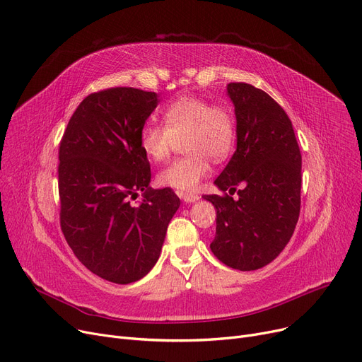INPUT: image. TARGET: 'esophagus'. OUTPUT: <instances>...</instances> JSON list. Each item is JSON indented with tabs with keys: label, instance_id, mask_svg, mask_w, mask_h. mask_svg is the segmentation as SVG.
Wrapping results in <instances>:
<instances>
[{
	"label": "esophagus",
	"instance_id": "obj_1",
	"mask_svg": "<svg viewBox=\"0 0 362 362\" xmlns=\"http://www.w3.org/2000/svg\"><path fill=\"white\" fill-rule=\"evenodd\" d=\"M179 197H180V198L183 199V202H186V204H191V202H195V201L199 199V197L195 195V194H183V192H179Z\"/></svg>",
	"mask_w": 362,
	"mask_h": 362
}]
</instances>
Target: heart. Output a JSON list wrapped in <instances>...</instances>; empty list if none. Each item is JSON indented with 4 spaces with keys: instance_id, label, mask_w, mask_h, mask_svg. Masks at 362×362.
I'll return each mask as SVG.
<instances>
[{
    "instance_id": "1",
    "label": "heart",
    "mask_w": 362,
    "mask_h": 362,
    "mask_svg": "<svg viewBox=\"0 0 362 362\" xmlns=\"http://www.w3.org/2000/svg\"><path fill=\"white\" fill-rule=\"evenodd\" d=\"M165 125L148 121L140 132V146L152 161H164L183 140L185 158L170 163L160 173V183L179 192H194L211 175L210 158L222 161L235 144V118L223 105L195 96H182L164 111Z\"/></svg>"
}]
</instances>
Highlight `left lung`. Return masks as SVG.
I'll list each match as a JSON object with an SVG mask.
<instances>
[{"mask_svg": "<svg viewBox=\"0 0 362 362\" xmlns=\"http://www.w3.org/2000/svg\"><path fill=\"white\" fill-rule=\"evenodd\" d=\"M228 96L237 117V151L214 180L239 199L204 195L216 211L213 255L229 268L256 271L288 244L300 213L302 155L293 124L268 93L230 83Z\"/></svg>", "mask_w": 362, "mask_h": 362, "instance_id": "left-lung-1", "label": "left lung"}]
</instances>
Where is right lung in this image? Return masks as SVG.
I'll list each match as a JSON object with an SVG mask.
<instances>
[{
	"label": "right lung",
	"instance_id": "obj_1",
	"mask_svg": "<svg viewBox=\"0 0 362 362\" xmlns=\"http://www.w3.org/2000/svg\"><path fill=\"white\" fill-rule=\"evenodd\" d=\"M158 94L115 87L87 96L71 117L59 148L60 226L88 271L130 284L161 253L180 206L170 187L152 189L140 132ZM143 192L136 206L132 199Z\"/></svg>",
	"mask_w": 362,
	"mask_h": 362
}]
</instances>
